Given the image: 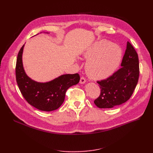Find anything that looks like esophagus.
Segmentation results:
<instances>
[{"mask_svg":"<svg viewBox=\"0 0 153 153\" xmlns=\"http://www.w3.org/2000/svg\"><path fill=\"white\" fill-rule=\"evenodd\" d=\"M85 82H86L85 79L84 77H81V79H80V84H84Z\"/></svg>","mask_w":153,"mask_h":153,"instance_id":"obj_1","label":"esophagus"}]
</instances>
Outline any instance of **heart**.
Returning <instances> with one entry per match:
<instances>
[{"label": "heart", "instance_id": "heart-1", "mask_svg": "<svg viewBox=\"0 0 153 153\" xmlns=\"http://www.w3.org/2000/svg\"><path fill=\"white\" fill-rule=\"evenodd\" d=\"M123 52L119 45L101 39L93 43L84 53L87 59L85 69L91 78L105 79L113 74L122 61Z\"/></svg>", "mask_w": 153, "mask_h": 153}]
</instances>
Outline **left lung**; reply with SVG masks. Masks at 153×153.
Masks as SVG:
<instances>
[{
  "mask_svg": "<svg viewBox=\"0 0 153 153\" xmlns=\"http://www.w3.org/2000/svg\"><path fill=\"white\" fill-rule=\"evenodd\" d=\"M121 66L112 76L97 81L101 89L100 96L94 100L97 107L110 108L126 102L131 97L138 84L140 74L138 56L128 42Z\"/></svg>",
  "mask_w": 153,
  "mask_h": 153,
  "instance_id": "obj_1",
  "label": "left lung"
}]
</instances>
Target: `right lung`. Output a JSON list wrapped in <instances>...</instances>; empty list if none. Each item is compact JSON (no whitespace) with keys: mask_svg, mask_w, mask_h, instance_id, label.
I'll list each match as a JSON object with an SVG mask.
<instances>
[{"mask_svg":"<svg viewBox=\"0 0 153 153\" xmlns=\"http://www.w3.org/2000/svg\"><path fill=\"white\" fill-rule=\"evenodd\" d=\"M25 45L18 54L16 80L23 97L31 105L45 111L58 109L64 101L66 91L79 83V75L63 74L46 82H38L29 77L23 68L22 54Z\"/></svg>","mask_w":153,"mask_h":153,"instance_id":"1","label":"right lung"}]
</instances>
